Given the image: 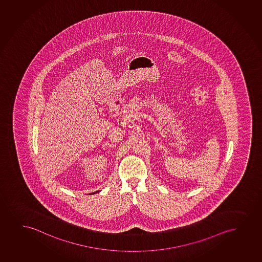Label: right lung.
I'll return each mask as SVG.
<instances>
[{
  "label": "right lung",
  "instance_id": "1",
  "mask_svg": "<svg viewBox=\"0 0 262 262\" xmlns=\"http://www.w3.org/2000/svg\"><path fill=\"white\" fill-rule=\"evenodd\" d=\"M99 191H96V192H94V193H91V194H96V193H99Z\"/></svg>",
  "mask_w": 262,
  "mask_h": 262
}]
</instances>
